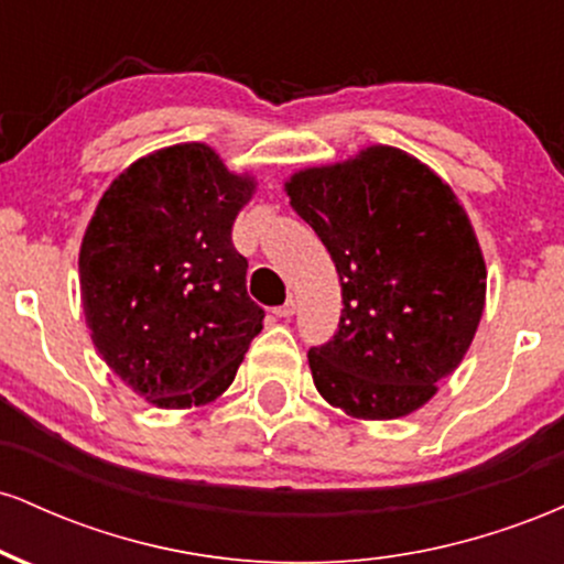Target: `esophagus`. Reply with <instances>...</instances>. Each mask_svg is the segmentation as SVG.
<instances>
[{
    "instance_id": "34e87169",
    "label": "esophagus",
    "mask_w": 564,
    "mask_h": 564,
    "mask_svg": "<svg viewBox=\"0 0 564 564\" xmlns=\"http://www.w3.org/2000/svg\"><path fill=\"white\" fill-rule=\"evenodd\" d=\"M294 313H296V300H294V296H289V300L283 302L281 307H275L278 318H291V315H294Z\"/></svg>"
}]
</instances>
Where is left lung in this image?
Instances as JSON below:
<instances>
[{
	"mask_svg": "<svg viewBox=\"0 0 564 564\" xmlns=\"http://www.w3.org/2000/svg\"><path fill=\"white\" fill-rule=\"evenodd\" d=\"M286 196L341 283L339 328L307 352L321 398L364 422L419 411L464 360L485 310L488 270L453 187L400 148L368 145L294 172Z\"/></svg>",
	"mask_w": 564,
	"mask_h": 564,
	"instance_id": "obj_1",
	"label": "left lung"
}]
</instances>
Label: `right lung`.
Wrapping results in <instances>:
<instances>
[{
	"mask_svg": "<svg viewBox=\"0 0 564 564\" xmlns=\"http://www.w3.org/2000/svg\"><path fill=\"white\" fill-rule=\"evenodd\" d=\"M206 142H180L129 164L97 204L79 249L93 345L156 408L217 400L236 379L264 310L246 294L249 262L232 249L254 196Z\"/></svg>",
	"mask_w": 564,
	"mask_h": 564,
	"instance_id": "add662e5",
	"label": "right lung"
}]
</instances>
